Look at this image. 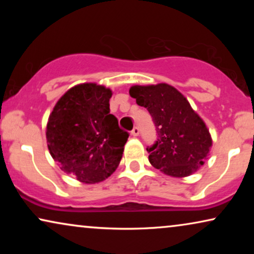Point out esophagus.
I'll return each instance as SVG.
<instances>
[{"instance_id":"esophagus-1","label":"esophagus","mask_w":254,"mask_h":254,"mask_svg":"<svg viewBox=\"0 0 254 254\" xmlns=\"http://www.w3.org/2000/svg\"><path fill=\"white\" fill-rule=\"evenodd\" d=\"M130 134L133 135V136H137L138 134H140V129H138V127H134L133 129H131V131H130Z\"/></svg>"}]
</instances>
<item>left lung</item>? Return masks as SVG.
<instances>
[{"mask_svg": "<svg viewBox=\"0 0 254 254\" xmlns=\"http://www.w3.org/2000/svg\"><path fill=\"white\" fill-rule=\"evenodd\" d=\"M129 95L150 113L157 140L147 148L154 168L172 177L195 172L211 147L209 130L187 99L173 86L134 85Z\"/></svg>", "mask_w": 254, "mask_h": 254, "instance_id": "obj_1", "label": "left lung"}]
</instances>
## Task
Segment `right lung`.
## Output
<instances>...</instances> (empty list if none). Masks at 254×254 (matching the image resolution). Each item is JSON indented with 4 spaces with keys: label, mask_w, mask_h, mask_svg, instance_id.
I'll list each match as a JSON object with an SVG mask.
<instances>
[{
    "label": "right lung",
    "mask_w": 254,
    "mask_h": 254,
    "mask_svg": "<svg viewBox=\"0 0 254 254\" xmlns=\"http://www.w3.org/2000/svg\"><path fill=\"white\" fill-rule=\"evenodd\" d=\"M111 96L105 86L76 85L59 99L48 119L52 157L82 183L96 184L112 175L129 136L110 113Z\"/></svg>",
    "instance_id": "obj_1"
}]
</instances>
